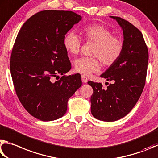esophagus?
<instances>
[{
    "instance_id": "1",
    "label": "esophagus",
    "mask_w": 158,
    "mask_h": 158,
    "mask_svg": "<svg viewBox=\"0 0 158 158\" xmlns=\"http://www.w3.org/2000/svg\"><path fill=\"white\" fill-rule=\"evenodd\" d=\"M81 79H82V82H84V83H87L88 81V79L87 78V77L84 76V75H82L81 76Z\"/></svg>"
}]
</instances>
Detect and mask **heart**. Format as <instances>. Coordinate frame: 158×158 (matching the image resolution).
I'll list each match as a JSON object with an SVG mask.
<instances>
[{"mask_svg":"<svg viewBox=\"0 0 158 158\" xmlns=\"http://www.w3.org/2000/svg\"><path fill=\"white\" fill-rule=\"evenodd\" d=\"M82 35L86 41L95 43L92 51L94 57H82L76 60V71L88 76L99 71L100 60L105 66H111L119 59L123 52V43L119 38L112 36L108 28L102 25H91L85 27ZM63 45L68 53L75 55L81 51L82 41L76 33L70 31L64 37Z\"/></svg>","mask_w":158,"mask_h":158,"instance_id":"b5f03b06","label":"heart"}]
</instances>
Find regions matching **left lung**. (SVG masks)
I'll return each instance as SVG.
<instances>
[{"instance_id":"1","label":"left lung","mask_w":158,"mask_h":158,"mask_svg":"<svg viewBox=\"0 0 158 158\" xmlns=\"http://www.w3.org/2000/svg\"><path fill=\"white\" fill-rule=\"evenodd\" d=\"M110 17L118 22L123 34L121 57L101 75L112 83L103 88L101 83L88 82L93 88V117L108 122L124 117L136 105L144 87L148 62V48L139 30L122 18Z\"/></svg>"}]
</instances>
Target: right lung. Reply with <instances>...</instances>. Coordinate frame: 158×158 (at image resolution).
Listing matches in <instances>:
<instances>
[{
	"instance_id": "add662e5",
	"label": "right lung",
	"mask_w": 158,
	"mask_h": 158,
	"mask_svg": "<svg viewBox=\"0 0 158 158\" xmlns=\"http://www.w3.org/2000/svg\"><path fill=\"white\" fill-rule=\"evenodd\" d=\"M81 19L71 11H41L27 19L18 33L10 57L11 76L22 106L37 119L63 117L69 98L81 87L79 73L53 81L71 68L63 39Z\"/></svg>"
}]
</instances>
